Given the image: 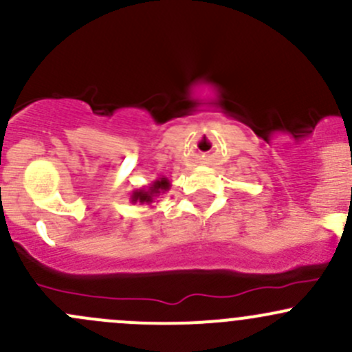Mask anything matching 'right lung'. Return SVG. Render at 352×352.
I'll return each instance as SVG.
<instances>
[{"instance_id": "1", "label": "right lung", "mask_w": 352, "mask_h": 352, "mask_svg": "<svg viewBox=\"0 0 352 352\" xmlns=\"http://www.w3.org/2000/svg\"><path fill=\"white\" fill-rule=\"evenodd\" d=\"M170 187H172V184H170V180L166 179V177H158V179H156L153 184H150L148 187H141V189L133 190V194H131V202H133V204H138V202H140V204L151 206L156 197L168 192Z\"/></svg>"}]
</instances>
